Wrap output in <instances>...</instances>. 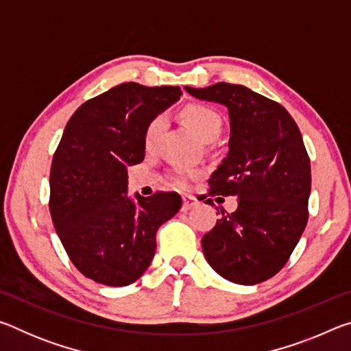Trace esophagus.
<instances>
[{
	"mask_svg": "<svg viewBox=\"0 0 351 351\" xmlns=\"http://www.w3.org/2000/svg\"><path fill=\"white\" fill-rule=\"evenodd\" d=\"M198 204V199L195 197H190V195H186V197H182V210H190L192 207H195Z\"/></svg>",
	"mask_w": 351,
	"mask_h": 351,
	"instance_id": "obj_1",
	"label": "esophagus"
}]
</instances>
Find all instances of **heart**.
<instances>
[{"instance_id": "1", "label": "heart", "mask_w": 351, "mask_h": 351, "mask_svg": "<svg viewBox=\"0 0 351 351\" xmlns=\"http://www.w3.org/2000/svg\"><path fill=\"white\" fill-rule=\"evenodd\" d=\"M181 117L182 121L187 123L189 128L204 142H212L213 139L218 138L219 133H221V125H223L221 117H219V114L215 110L207 105L190 104L187 106H184L181 110ZM164 125H165V119L162 116L153 119L150 122V125L147 127L145 136H144L147 148H153L156 145L159 136H161L164 130ZM173 182L178 187H186L187 175L176 173L173 178Z\"/></svg>"}]
</instances>
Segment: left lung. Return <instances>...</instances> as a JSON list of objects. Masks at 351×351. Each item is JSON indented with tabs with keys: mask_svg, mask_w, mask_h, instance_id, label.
<instances>
[{
	"mask_svg": "<svg viewBox=\"0 0 351 351\" xmlns=\"http://www.w3.org/2000/svg\"><path fill=\"white\" fill-rule=\"evenodd\" d=\"M186 91L224 105L230 122L229 152L209 184L212 195H234L239 207L232 213L221 207L201 240L204 257L229 282L268 280L288 261L308 219L311 167L299 127L280 104L243 85L219 82Z\"/></svg>",
	"mask_w": 351,
	"mask_h": 351,
	"instance_id": "1",
	"label": "left lung"
}]
</instances>
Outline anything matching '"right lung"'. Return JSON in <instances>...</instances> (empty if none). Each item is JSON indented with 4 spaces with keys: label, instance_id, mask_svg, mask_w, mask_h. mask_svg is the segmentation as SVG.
<instances>
[{
    "label": "right lung",
    "instance_id": "1",
    "mask_svg": "<svg viewBox=\"0 0 351 351\" xmlns=\"http://www.w3.org/2000/svg\"><path fill=\"white\" fill-rule=\"evenodd\" d=\"M181 94L180 86L121 83L66 123L51 165L49 210L71 261L94 282L138 280L153 260L158 229L181 209L178 193L128 195V167L144 161L147 127Z\"/></svg>",
    "mask_w": 351,
    "mask_h": 351
}]
</instances>
